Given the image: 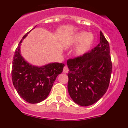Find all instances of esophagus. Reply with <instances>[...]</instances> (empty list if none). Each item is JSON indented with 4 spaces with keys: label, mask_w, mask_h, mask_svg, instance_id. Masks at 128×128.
Listing matches in <instances>:
<instances>
[{
    "label": "esophagus",
    "mask_w": 128,
    "mask_h": 128,
    "mask_svg": "<svg viewBox=\"0 0 128 128\" xmlns=\"http://www.w3.org/2000/svg\"><path fill=\"white\" fill-rule=\"evenodd\" d=\"M68 72H69V69H68V66L66 65L64 67V68H63V72H64V73H68Z\"/></svg>",
    "instance_id": "obj_1"
}]
</instances>
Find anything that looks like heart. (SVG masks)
Here are the masks:
<instances>
[{
    "label": "heart",
    "instance_id": "heart-1",
    "mask_svg": "<svg viewBox=\"0 0 128 128\" xmlns=\"http://www.w3.org/2000/svg\"><path fill=\"white\" fill-rule=\"evenodd\" d=\"M94 42V38L87 32H81L78 33L72 39L74 44L82 43L76 48V54L78 56H84L90 51Z\"/></svg>",
    "mask_w": 128,
    "mask_h": 128
}]
</instances>
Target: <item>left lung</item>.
Segmentation results:
<instances>
[{
  "mask_svg": "<svg viewBox=\"0 0 128 128\" xmlns=\"http://www.w3.org/2000/svg\"><path fill=\"white\" fill-rule=\"evenodd\" d=\"M98 44L82 56L69 59L68 88L76 104L87 106L100 100L106 92L112 71L108 41L100 32Z\"/></svg>",
  "mask_w": 128,
  "mask_h": 128,
  "instance_id": "8db88e82",
  "label": "left lung"
}]
</instances>
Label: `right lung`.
<instances>
[{
	"mask_svg": "<svg viewBox=\"0 0 128 128\" xmlns=\"http://www.w3.org/2000/svg\"><path fill=\"white\" fill-rule=\"evenodd\" d=\"M29 32L24 36L15 50L12 80L18 94L24 100L30 104H38L48 96L57 76L62 72L64 64L54 62L36 67L25 61L20 54V46Z\"/></svg>",
	"mask_w": 128,
	"mask_h": 128,
	"instance_id": "right-lung-1",
	"label": "right lung"
}]
</instances>
